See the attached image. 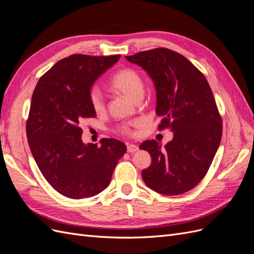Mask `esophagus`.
<instances>
[{"label":"esophagus","instance_id":"esophagus-1","mask_svg":"<svg viewBox=\"0 0 254 254\" xmlns=\"http://www.w3.org/2000/svg\"><path fill=\"white\" fill-rule=\"evenodd\" d=\"M136 150H139V146L135 145V144H128L127 146V151L128 152H135Z\"/></svg>","mask_w":254,"mask_h":254}]
</instances>
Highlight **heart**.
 Here are the masks:
<instances>
[{
    "label": "heart",
    "instance_id": "heart-1",
    "mask_svg": "<svg viewBox=\"0 0 254 254\" xmlns=\"http://www.w3.org/2000/svg\"><path fill=\"white\" fill-rule=\"evenodd\" d=\"M111 88L120 92V93L128 96L129 98L137 99L143 96L144 92V80L139 72H136L134 68L131 67H124L121 68L115 73L110 80ZM88 99L92 110L96 113H101L105 110V98L96 86H92L88 90ZM141 121H133L128 124L121 125L118 127V131L125 135H132L133 134V127L139 126Z\"/></svg>",
    "mask_w": 254,
    "mask_h": 254
}]
</instances>
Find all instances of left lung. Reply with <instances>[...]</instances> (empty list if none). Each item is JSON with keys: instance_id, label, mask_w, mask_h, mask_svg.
Here are the masks:
<instances>
[{"instance_id": "left-lung-1", "label": "left lung", "mask_w": 254, "mask_h": 254, "mask_svg": "<svg viewBox=\"0 0 254 254\" xmlns=\"http://www.w3.org/2000/svg\"><path fill=\"white\" fill-rule=\"evenodd\" d=\"M147 72L157 91L159 130L174 137L164 147L144 141L151 164L142 172L146 186L162 195H179L194 189L212 164L222 135V120L204 75L181 54L165 48L126 56Z\"/></svg>"}]
</instances>
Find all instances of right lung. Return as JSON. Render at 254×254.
Returning a JSON list of instances; mask_svg holds the SVG:
<instances>
[{"label":"right lung","instance_id":"1","mask_svg":"<svg viewBox=\"0 0 254 254\" xmlns=\"http://www.w3.org/2000/svg\"><path fill=\"white\" fill-rule=\"evenodd\" d=\"M120 55L74 54L44 73L34 90L26 135L36 163L54 190L72 199L89 198L104 190L126 145L102 139L84 145L80 123L95 118L88 90Z\"/></svg>","mask_w":254,"mask_h":254}]
</instances>
